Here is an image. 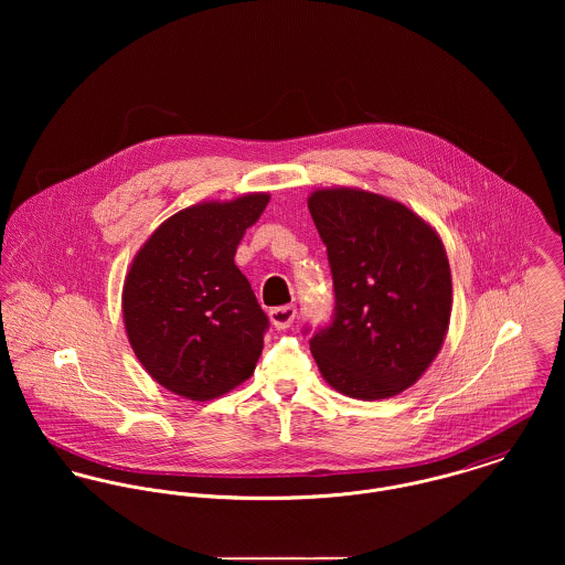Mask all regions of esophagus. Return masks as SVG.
<instances>
[{"label":"esophagus","mask_w":565,"mask_h":565,"mask_svg":"<svg viewBox=\"0 0 565 565\" xmlns=\"http://www.w3.org/2000/svg\"><path fill=\"white\" fill-rule=\"evenodd\" d=\"M296 316H298V309H296L294 305L276 307V309H271V311H269V320H271L276 330H285V328H289V326L294 323V320H296Z\"/></svg>","instance_id":"1"}]
</instances>
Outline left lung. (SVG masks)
<instances>
[{"label": "left lung", "instance_id": "obj_1", "mask_svg": "<svg viewBox=\"0 0 565 565\" xmlns=\"http://www.w3.org/2000/svg\"><path fill=\"white\" fill-rule=\"evenodd\" d=\"M309 211L334 289L330 322L309 339L318 367L350 398L396 396L444 343L452 309L446 249L424 220L376 193L323 189Z\"/></svg>", "mask_w": 565, "mask_h": 565}]
</instances>
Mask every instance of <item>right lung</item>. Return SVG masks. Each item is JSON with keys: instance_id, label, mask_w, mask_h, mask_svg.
<instances>
[{"instance_id": "obj_1", "label": "right lung", "mask_w": 565, "mask_h": 565, "mask_svg": "<svg viewBox=\"0 0 565 565\" xmlns=\"http://www.w3.org/2000/svg\"><path fill=\"white\" fill-rule=\"evenodd\" d=\"M267 202L252 193L184 209L135 256L124 285L126 330L164 390L211 401L252 376L269 320L235 252Z\"/></svg>"}]
</instances>
